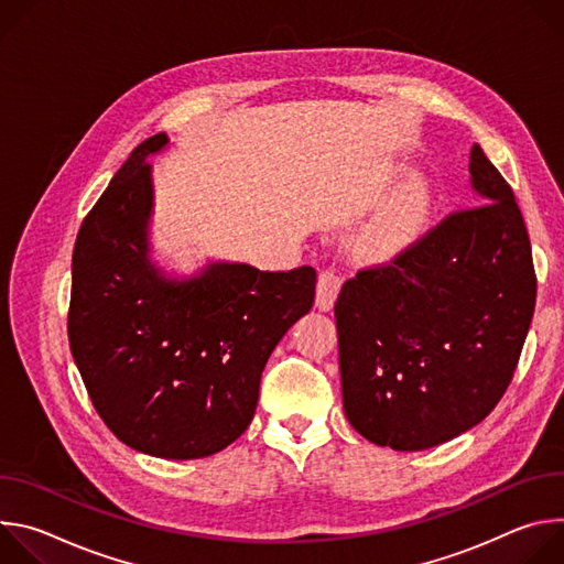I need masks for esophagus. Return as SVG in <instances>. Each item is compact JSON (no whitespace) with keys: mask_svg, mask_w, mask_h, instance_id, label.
Returning a JSON list of instances; mask_svg holds the SVG:
<instances>
[{"mask_svg":"<svg viewBox=\"0 0 564 564\" xmlns=\"http://www.w3.org/2000/svg\"><path fill=\"white\" fill-rule=\"evenodd\" d=\"M339 290H341V274L337 270L328 268V270L321 272L318 281H316V299H314L316 307L324 310V312L330 310L337 301Z\"/></svg>","mask_w":564,"mask_h":564,"instance_id":"esophagus-1","label":"esophagus"}]
</instances>
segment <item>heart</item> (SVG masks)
Listing matches in <instances>:
<instances>
[{"mask_svg":"<svg viewBox=\"0 0 564 564\" xmlns=\"http://www.w3.org/2000/svg\"><path fill=\"white\" fill-rule=\"evenodd\" d=\"M420 207V187L413 185L409 192L401 196L388 212H383L377 220H372L364 234L359 236V246L366 252H383L397 246L404 234L409 231V225L413 223L415 209Z\"/></svg>","mask_w":564,"mask_h":564,"instance_id":"b5f03b06","label":"heart"}]
</instances>
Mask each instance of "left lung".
<instances>
[{"instance_id": "obj_1", "label": "left lung", "mask_w": 564, "mask_h": 564, "mask_svg": "<svg viewBox=\"0 0 564 564\" xmlns=\"http://www.w3.org/2000/svg\"><path fill=\"white\" fill-rule=\"evenodd\" d=\"M468 172L479 205L359 270L337 299L344 411L372 444H444L485 420L513 379L535 307L531 243L479 144Z\"/></svg>"}]
</instances>
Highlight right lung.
<instances>
[{"mask_svg":"<svg viewBox=\"0 0 564 564\" xmlns=\"http://www.w3.org/2000/svg\"><path fill=\"white\" fill-rule=\"evenodd\" d=\"M138 144L87 214L73 250L68 344L94 406L127 446L198 459L250 426L261 372L314 303L316 272L209 263L167 279L149 259L151 165Z\"/></svg>","mask_w":564,"mask_h":564,"instance_id":"1","label":"right lung"}]
</instances>
